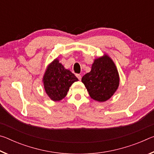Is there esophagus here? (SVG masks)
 I'll return each instance as SVG.
<instances>
[{
	"label": "esophagus",
	"instance_id": "34e87169",
	"mask_svg": "<svg viewBox=\"0 0 154 154\" xmlns=\"http://www.w3.org/2000/svg\"><path fill=\"white\" fill-rule=\"evenodd\" d=\"M76 77H77L79 80L82 79V75H81L80 74H76Z\"/></svg>",
	"mask_w": 154,
	"mask_h": 154
}]
</instances>
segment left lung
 I'll return each instance as SVG.
<instances>
[{"label":"left lung","mask_w":154,"mask_h":154,"mask_svg":"<svg viewBox=\"0 0 154 154\" xmlns=\"http://www.w3.org/2000/svg\"><path fill=\"white\" fill-rule=\"evenodd\" d=\"M90 97L104 102L113 96L119 86V78L116 66L107 56L96 59L91 71L82 79Z\"/></svg>","instance_id":"8db88e82"}]
</instances>
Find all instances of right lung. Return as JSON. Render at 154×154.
<instances>
[{
	"label": "right lung",
	"instance_id": "add662e5",
	"mask_svg": "<svg viewBox=\"0 0 154 154\" xmlns=\"http://www.w3.org/2000/svg\"><path fill=\"white\" fill-rule=\"evenodd\" d=\"M78 81L73 73L64 69L58 59L48 66L43 77L44 88L52 100L59 101L67 94L72 83Z\"/></svg>",
	"mask_w": 154,
	"mask_h": 154
}]
</instances>
